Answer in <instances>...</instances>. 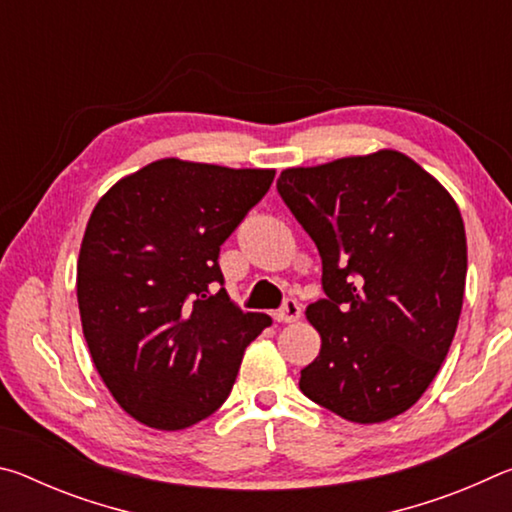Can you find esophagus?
<instances>
[{
  "label": "esophagus",
  "instance_id": "esophagus-1",
  "mask_svg": "<svg viewBox=\"0 0 512 512\" xmlns=\"http://www.w3.org/2000/svg\"><path fill=\"white\" fill-rule=\"evenodd\" d=\"M302 314V307L298 305L296 300H287L284 305L275 311L273 318L277 320V323H296V320L300 318Z\"/></svg>",
  "mask_w": 512,
  "mask_h": 512
}]
</instances>
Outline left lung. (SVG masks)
Segmentation results:
<instances>
[{
	"mask_svg": "<svg viewBox=\"0 0 512 512\" xmlns=\"http://www.w3.org/2000/svg\"><path fill=\"white\" fill-rule=\"evenodd\" d=\"M277 192L323 259L325 298L305 311L320 352L300 391L359 424L409 411L461 318L467 241L452 194L393 149L284 169Z\"/></svg>",
	"mask_w": 512,
	"mask_h": 512,
	"instance_id": "obj_1",
	"label": "left lung"
}]
</instances>
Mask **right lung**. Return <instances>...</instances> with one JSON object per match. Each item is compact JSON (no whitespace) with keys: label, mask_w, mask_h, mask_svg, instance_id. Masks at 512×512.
<instances>
[{"label":"right lung","mask_w":512,"mask_h":512,"mask_svg":"<svg viewBox=\"0 0 512 512\" xmlns=\"http://www.w3.org/2000/svg\"><path fill=\"white\" fill-rule=\"evenodd\" d=\"M273 178L164 158L94 205L76 264L83 336L110 395L146 427L178 431L212 415L271 325L214 289L221 244Z\"/></svg>","instance_id":"add662e5"}]
</instances>
